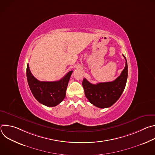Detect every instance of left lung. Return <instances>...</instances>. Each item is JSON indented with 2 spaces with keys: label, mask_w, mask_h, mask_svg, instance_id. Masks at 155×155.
<instances>
[{
  "label": "left lung",
  "mask_w": 155,
  "mask_h": 155,
  "mask_svg": "<svg viewBox=\"0 0 155 155\" xmlns=\"http://www.w3.org/2000/svg\"><path fill=\"white\" fill-rule=\"evenodd\" d=\"M126 65L121 75L114 81L110 82L92 84L86 78L83 80V87L86 98L93 105L104 108L111 107L120 97L122 94L127 78V64Z\"/></svg>",
  "instance_id": "1"
}]
</instances>
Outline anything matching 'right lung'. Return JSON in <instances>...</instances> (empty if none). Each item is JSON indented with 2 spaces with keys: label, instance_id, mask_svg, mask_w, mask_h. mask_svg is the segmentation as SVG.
<instances>
[{
  "label": "right lung",
  "instance_id": "1",
  "mask_svg": "<svg viewBox=\"0 0 155 155\" xmlns=\"http://www.w3.org/2000/svg\"><path fill=\"white\" fill-rule=\"evenodd\" d=\"M72 72V71H69L59 81H41L32 75L28 64L26 75L29 86L34 97L43 105L54 107L65 98L66 90Z\"/></svg>",
  "mask_w": 155,
  "mask_h": 155
}]
</instances>
